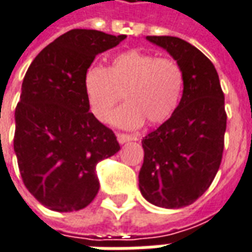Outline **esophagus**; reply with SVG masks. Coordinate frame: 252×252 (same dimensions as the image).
I'll use <instances>...</instances> for the list:
<instances>
[{"mask_svg":"<svg viewBox=\"0 0 252 252\" xmlns=\"http://www.w3.org/2000/svg\"><path fill=\"white\" fill-rule=\"evenodd\" d=\"M117 140H119V143H126V142H129L132 140L131 135H128V133H117Z\"/></svg>","mask_w":252,"mask_h":252,"instance_id":"obj_1","label":"esophagus"}]
</instances>
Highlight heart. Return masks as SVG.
Listing matches in <instances>:
<instances>
[{"label": "heart", "instance_id": "b5f03b06", "mask_svg": "<svg viewBox=\"0 0 252 252\" xmlns=\"http://www.w3.org/2000/svg\"><path fill=\"white\" fill-rule=\"evenodd\" d=\"M84 95L99 121L126 101L113 116L123 128H138L147 121L158 126L169 120L181 102L184 73L173 59H158L143 50H126L110 60L108 68L90 66L83 76Z\"/></svg>", "mask_w": 252, "mask_h": 252}]
</instances>
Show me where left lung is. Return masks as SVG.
I'll return each mask as SVG.
<instances>
[{
	"label": "left lung",
	"instance_id": "left-lung-1",
	"mask_svg": "<svg viewBox=\"0 0 252 252\" xmlns=\"http://www.w3.org/2000/svg\"><path fill=\"white\" fill-rule=\"evenodd\" d=\"M180 64L184 93L173 116L142 140L140 192L150 203L180 209L202 196L217 175L226 129L225 98L210 60L176 36H147Z\"/></svg>",
	"mask_w": 252,
	"mask_h": 252
}]
</instances>
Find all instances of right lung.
<instances>
[{
	"instance_id": "1",
	"label": "right lung",
	"mask_w": 252,
	"mask_h": 252,
	"mask_svg": "<svg viewBox=\"0 0 252 252\" xmlns=\"http://www.w3.org/2000/svg\"><path fill=\"white\" fill-rule=\"evenodd\" d=\"M126 35L71 30L31 63L16 106L13 138L23 183L38 202L56 212H77L98 193L96 163L120 144L90 112L83 76L96 54Z\"/></svg>"
}]
</instances>
